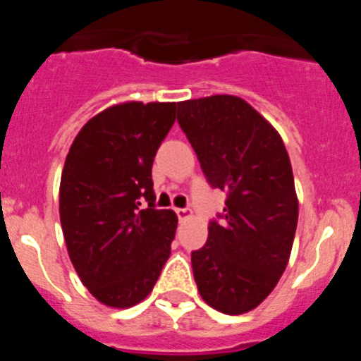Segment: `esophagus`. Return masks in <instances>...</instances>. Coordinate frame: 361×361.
I'll use <instances>...</instances> for the list:
<instances>
[{
    "label": "esophagus",
    "instance_id": "obj_1",
    "mask_svg": "<svg viewBox=\"0 0 361 361\" xmlns=\"http://www.w3.org/2000/svg\"><path fill=\"white\" fill-rule=\"evenodd\" d=\"M175 213H177L178 220H186L191 216V209H188V208H177L175 209Z\"/></svg>",
    "mask_w": 361,
    "mask_h": 361
}]
</instances>
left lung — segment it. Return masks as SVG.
I'll use <instances>...</instances> for the list:
<instances>
[{
  "mask_svg": "<svg viewBox=\"0 0 361 361\" xmlns=\"http://www.w3.org/2000/svg\"><path fill=\"white\" fill-rule=\"evenodd\" d=\"M177 121L208 183L228 193L206 244L191 253L197 288L216 311L242 314L275 289L291 255L298 199L288 149L235 95L177 103Z\"/></svg>",
  "mask_w": 361,
  "mask_h": 361,
  "instance_id": "1",
  "label": "left lung"
}]
</instances>
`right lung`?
<instances>
[{
	"label": "right lung",
	"instance_id": "add662e5",
	"mask_svg": "<svg viewBox=\"0 0 361 361\" xmlns=\"http://www.w3.org/2000/svg\"><path fill=\"white\" fill-rule=\"evenodd\" d=\"M175 108L137 101L106 108L66 155L59 186L66 250L85 288L108 307L142 302L170 258L177 215L155 209L152 166Z\"/></svg>",
	"mask_w": 361,
	"mask_h": 361
}]
</instances>
